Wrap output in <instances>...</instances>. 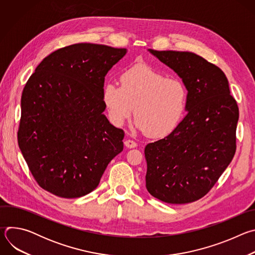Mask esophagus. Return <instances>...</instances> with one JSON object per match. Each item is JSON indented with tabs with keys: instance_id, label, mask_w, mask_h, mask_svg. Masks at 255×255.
Masks as SVG:
<instances>
[{
	"instance_id": "obj_1",
	"label": "esophagus",
	"mask_w": 255,
	"mask_h": 255,
	"mask_svg": "<svg viewBox=\"0 0 255 255\" xmlns=\"http://www.w3.org/2000/svg\"><path fill=\"white\" fill-rule=\"evenodd\" d=\"M125 146L127 148H135L137 146V143L135 141H133V140L128 139V140L125 141Z\"/></svg>"
}]
</instances>
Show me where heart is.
Instances as JSON below:
<instances>
[{"label": "heart", "mask_w": 255, "mask_h": 255, "mask_svg": "<svg viewBox=\"0 0 255 255\" xmlns=\"http://www.w3.org/2000/svg\"><path fill=\"white\" fill-rule=\"evenodd\" d=\"M120 83L121 86L107 83L102 92L114 125L122 126L134 111L139 130L160 137L169 133L183 117L188 92L178 79L165 78L148 65H135L123 72Z\"/></svg>", "instance_id": "heart-1"}]
</instances>
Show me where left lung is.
Segmentation results:
<instances>
[{
  "mask_svg": "<svg viewBox=\"0 0 255 255\" xmlns=\"http://www.w3.org/2000/svg\"><path fill=\"white\" fill-rule=\"evenodd\" d=\"M148 51L183 81L188 114L170 134L145 146L146 189L168 204L192 203L214 187L233 159L238 106L224 72L202 56Z\"/></svg>",
  "mask_w": 255,
  "mask_h": 255,
  "instance_id": "left-lung-1",
  "label": "left lung"
}]
</instances>
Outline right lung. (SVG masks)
I'll list each match as a JSON object with an SVG mask.
<instances>
[{
  "instance_id": "right-lung-1",
  "label": "right lung",
  "mask_w": 255,
  "mask_h": 255,
  "mask_svg": "<svg viewBox=\"0 0 255 255\" xmlns=\"http://www.w3.org/2000/svg\"><path fill=\"white\" fill-rule=\"evenodd\" d=\"M127 53L93 43L60 48L36 67L21 98L18 144L37 184L65 199L93 192L123 150L105 114V77Z\"/></svg>"
}]
</instances>
